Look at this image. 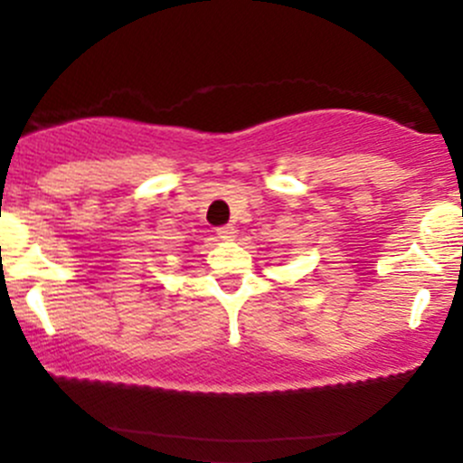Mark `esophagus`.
Listing matches in <instances>:
<instances>
[{"mask_svg": "<svg viewBox=\"0 0 463 463\" xmlns=\"http://www.w3.org/2000/svg\"><path fill=\"white\" fill-rule=\"evenodd\" d=\"M235 235H237V231H235V226H232V224H226V226L217 228V237H220L222 241H232V239H235Z\"/></svg>", "mask_w": 463, "mask_h": 463, "instance_id": "obj_1", "label": "esophagus"}]
</instances>
